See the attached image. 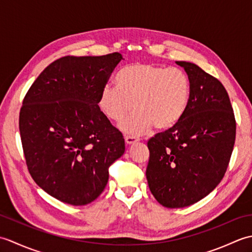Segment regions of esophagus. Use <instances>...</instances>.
<instances>
[{"label": "esophagus", "instance_id": "obj_1", "mask_svg": "<svg viewBox=\"0 0 252 252\" xmlns=\"http://www.w3.org/2000/svg\"><path fill=\"white\" fill-rule=\"evenodd\" d=\"M125 140H126V144H134V143H136L137 141H138V137H135V136H131V135H126V137H125Z\"/></svg>", "mask_w": 252, "mask_h": 252}]
</instances>
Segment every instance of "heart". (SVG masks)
<instances>
[{
  "instance_id": "b5f03b06",
  "label": "heart",
  "mask_w": 252,
  "mask_h": 252,
  "mask_svg": "<svg viewBox=\"0 0 252 252\" xmlns=\"http://www.w3.org/2000/svg\"><path fill=\"white\" fill-rule=\"evenodd\" d=\"M117 82L104 85L98 106L112 121H120L134 106L120 125L127 134L143 135L154 126L170 129L183 118L190 100V80L179 68L135 63L121 69Z\"/></svg>"
}]
</instances>
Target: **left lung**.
<instances>
[{"label":"left lung","instance_id":"1","mask_svg":"<svg viewBox=\"0 0 252 252\" xmlns=\"http://www.w3.org/2000/svg\"><path fill=\"white\" fill-rule=\"evenodd\" d=\"M190 80L183 118L149 138L146 178L157 201L184 208L201 200L222 181L236 136V120L223 84L192 63L176 62Z\"/></svg>","mask_w":252,"mask_h":252}]
</instances>
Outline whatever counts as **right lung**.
<instances>
[{
	"instance_id": "right-lung-1",
	"label": "right lung",
	"mask_w": 252,
	"mask_h": 252,
	"mask_svg": "<svg viewBox=\"0 0 252 252\" xmlns=\"http://www.w3.org/2000/svg\"><path fill=\"white\" fill-rule=\"evenodd\" d=\"M122 60L65 56L32 83L19 112V132L32 179L47 194L72 206L94 201L109 167L125 153L122 133L98 106L100 91Z\"/></svg>"
}]
</instances>
